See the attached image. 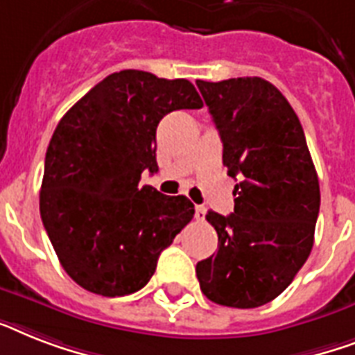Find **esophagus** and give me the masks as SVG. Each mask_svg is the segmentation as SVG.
<instances>
[{
    "label": "esophagus",
    "mask_w": 355,
    "mask_h": 355,
    "mask_svg": "<svg viewBox=\"0 0 355 355\" xmlns=\"http://www.w3.org/2000/svg\"><path fill=\"white\" fill-rule=\"evenodd\" d=\"M195 217H197L198 220H204V217H206V207L195 206Z\"/></svg>",
    "instance_id": "esophagus-1"
}]
</instances>
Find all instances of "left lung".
Returning a JSON list of instances; mask_svg holds the SVG:
<instances>
[{
	"instance_id": "obj_1",
	"label": "left lung",
	"mask_w": 355,
	"mask_h": 355,
	"mask_svg": "<svg viewBox=\"0 0 355 355\" xmlns=\"http://www.w3.org/2000/svg\"><path fill=\"white\" fill-rule=\"evenodd\" d=\"M223 140L235 186L232 215L207 211L218 250L197 264L209 301L257 308L281 295L306 262L318 223V173L297 114L275 85L257 76L197 80Z\"/></svg>"
}]
</instances>
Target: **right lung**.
Returning <instances> with one entry per match:
<instances>
[{
	"mask_svg": "<svg viewBox=\"0 0 355 355\" xmlns=\"http://www.w3.org/2000/svg\"><path fill=\"white\" fill-rule=\"evenodd\" d=\"M200 107L184 78L128 69L103 78L60 120L45 155L40 213L63 270L87 292H138L193 218L189 198L138 182L146 169L158 171V122Z\"/></svg>",
	"mask_w": 355,
	"mask_h": 355,
	"instance_id": "1",
	"label": "right lung"
}]
</instances>
